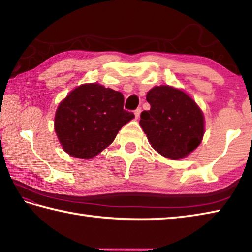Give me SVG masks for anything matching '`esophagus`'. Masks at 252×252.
<instances>
[{
	"label": "esophagus",
	"instance_id": "34e87169",
	"mask_svg": "<svg viewBox=\"0 0 252 252\" xmlns=\"http://www.w3.org/2000/svg\"><path fill=\"white\" fill-rule=\"evenodd\" d=\"M141 111H142L141 108H137V109H135V110H134V115H135V118H136V119H137V118L140 117V115H141Z\"/></svg>",
	"mask_w": 252,
	"mask_h": 252
}]
</instances>
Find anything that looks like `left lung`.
<instances>
[{
	"label": "left lung",
	"mask_w": 252,
	"mask_h": 252,
	"mask_svg": "<svg viewBox=\"0 0 252 252\" xmlns=\"http://www.w3.org/2000/svg\"><path fill=\"white\" fill-rule=\"evenodd\" d=\"M150 110L141 113L140 125L153 149L170 159L184 158L200 145L204 118L193 99L170 86L147 93Z\"/></svg>",
	"instance_id": "8db88e82"
}]
</instances>
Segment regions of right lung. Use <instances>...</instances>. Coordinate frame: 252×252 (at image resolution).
I'll use <instances>...</instances> for the list:
<instances>
[{"label": "right lung", "instance_id": "1", "mask_svg": "<svg viewBox=\"0 0 252 252\" xmlns=\"http://www.w3.org/2000/svg\"><path fill=\"white\" fill-rule=\"evenodd\" d=\"M120 92L99 84L75 88L58 107L54 126L64 151L90 159L116 139L121 127L134 118L123 109Z\"/></svg>", "mask_w": 252, "mask_h": 252}]
</instances>
